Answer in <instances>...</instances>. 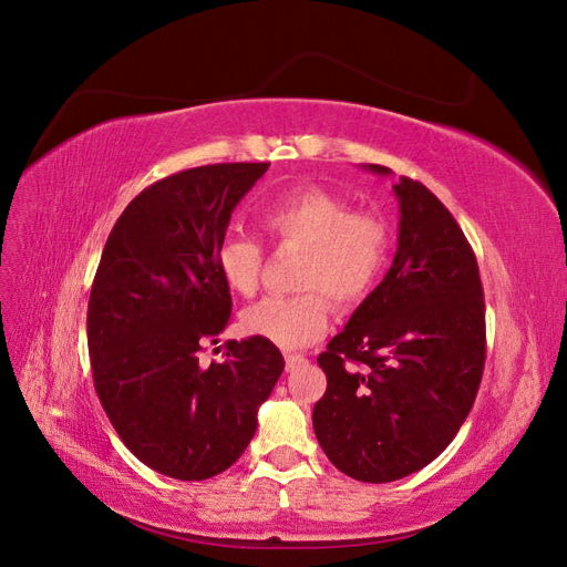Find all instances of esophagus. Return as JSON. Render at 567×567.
<instances>
[{"label": "esophagus", "mask_w": 567, "mask_h": 567, "mask_svg": "<svg viewBox=\"0 0 567 567\" xmlns=\"http://www.w3.org/2000/svg\"><path fill=\"white\" fill-rule=\"evenodd\" d=\"M307 364V359L302 354H286V371H296Z\"/></svg>", "instance_id": "obj_1"}]
</instances>
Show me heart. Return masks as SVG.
I'll return each instance as SVG.
<instances>
[{
	"label": "heart",
	"mask_w": 567,
	"mask_h": 567,
	"mask_svg": "<svg viewBox=\"0 0 567 567\" xmlns=\"http://www.w3.org/2000/svg\"><path fill=\"white\" fill-rule=\"evenodd\" d=\"M260 221L281 246H302L296 296H269L241 315L244 331L281 350H300L317 340L338 305L364 300L379 284L390 234L373 213L348 210L340 196L321 186H296L269 198ZM217 269L238 296H252L260 284L262 246L250 236L231 234L217 248Z\"/></svg>",
	"instance_id": "heart-1"
}]
</instances>
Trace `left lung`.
I'll return each instance as SVG.
<instances>
[{"mask_svg": "<svg viewBox=\"0 0 567 567\" xmlns=\"http://www.w3.org/2000/svg\"><path fill=\"white\" fill-rule=\"evenodd\" d=\"M392 192V267L317 359L326 373L312 411L317 440L362 483L406 477L447 450L485 369V298L466 236L421 182L400 177Z\"/></svg>", "mask_w": 567, "mask_h": 567, "instance_id": "8db88e82", "label": "left lung"}]
</instances>
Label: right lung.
Wrapping results in <instances>:
<instances>
[{"label": "right lung", "mask_w": 567, "mask_h": 567, "mask_svg": "<svg viewBox=\"0 0 567 567\" xmlns=\"http://www.w3.org/2000/svg\"><path fill=\"white\" fill-rule=\"evenodd\" d=\"M267 167L203 165L151 184L101 252L87 307L94 388L125 447L167 477L227 471L284 371L279 348L257 336L227 340L221 362H198L231 317L217 248Z\"/></svg>", "instance_id": "obj_1"}]
</instances>
